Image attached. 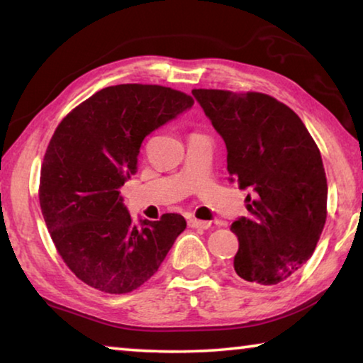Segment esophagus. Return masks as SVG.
I'll return each mask as SVG.
<instances>
[{"label": "esophagus", "instance_id": "esophagus-1", "mask_svg": "<svg viewBox=\"0 0 363 363\" xmlns=\"http://www.w3.org/2000/svg\"><path fill=\"white\" fill-rule=\"evenodd\" d=\"M189 225L195 227V229H208V227H211V223H210V220H200L196 218H190Z\"/></svg>", "mask_w": 363, "mask_h": 363}]
</instances>
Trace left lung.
Returning a JSON list of instances; mask_svg holds the SVG:
<instances>
[{
	"label": "left lung",
	"instance_id": "left-lung-1",
	"mask_svg": "<svg viewBox=\"0 0 363 363\" xmlns=\"http://www.w3.org/2000/svg\"><path fill=\"white\" fill-rule=\"evenodd\" d=\"M227 147V171L247 195L238 237L237 275L259 285L293 277L309 259L327 220V176L304 123L275 97L192 89Z\"/></svg>",
	"mask_w": 363,
	"mask_h": 363
}]
</instances>
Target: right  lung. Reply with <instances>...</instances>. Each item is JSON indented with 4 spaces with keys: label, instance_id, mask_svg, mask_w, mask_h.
Wrapping results in <instances>:
<instances>
[{
    "label": "right lung",
    "instance_id": "obj_1",
    "mask_svg": "<svg viewBox=\"0 0 363 363\" xmlns=\"http://www.w3.org/2000/svg\"><path fill=\"white\" fill-rule=\"evenodd\" d=\"M192 106V96L167 86L116 84L59 123L43 160L40 206L57 253L86 285L138 290L186 229L176 213L133 225L118 189L136 173L147 134Z\"/></svg>",
    "mask_w": 363,
    "mask_h": 363
}]
</instances>
